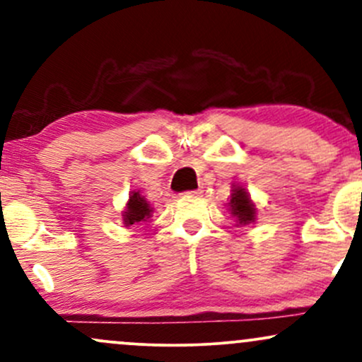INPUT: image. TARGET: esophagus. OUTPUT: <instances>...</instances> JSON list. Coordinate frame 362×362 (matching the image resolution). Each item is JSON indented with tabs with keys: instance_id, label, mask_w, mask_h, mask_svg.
Wrapping results in <instances>:
<instances>
[{
	"instance_id": "1",
	"label": "esophagus",
	"mask_w": 362,
	"mask_h": 362,
	"mask_svg": "<svg viewBox=\"0 0 362 362\" xmlns=\"http://www.w3.org/2000/svg\"><path fill=\"white\" fill-rule=\"evenodd\" d=\"M202 190L197 189V190H192V192H187V195H190V197H194V195H201Z\"/></svg>"
}]
</instances>
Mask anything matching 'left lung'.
Returning a JSON list of instances; mask_svg holds the SVG:
<instances>
[{
    "instance_id": "obj_1",
    "label": "left lung",
    "mask_w": 362,
    "mask_h": 362,
    "mask_svg": "<svg viewBox=\"0 0 362 362\" xmlns=\"http://www.w3.org/2000/svg\"><path fill=\"white\" fill-rule=\"evenodd\" d=\"M228 209H230L231 216L236 219V226H247V224L257 221V206L243 185H231Z\"/></svg>"
}]
</instances>
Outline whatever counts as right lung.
<instances>
[{
    "instance_id": "right-lung-1",
    "label": "right lung",
    "mask_w": 362,
    "mask_h": 362,
    "mask_svg": "<svg viewBox=\"0 0 362 362\" xmlns=\"http://www.w3.org/2000/svg\"><path fill=\"white\" fill-rule=\"evenodd\" d=\"M153 216V207L146 201L144 195L139 194V190H132L129 194L126 207L122 211V224L126 228L134 226V224L149 223V218Z\"/></svg>"
}]
</instances>
